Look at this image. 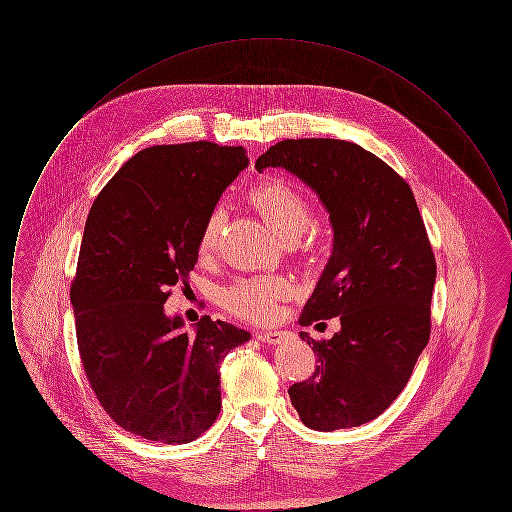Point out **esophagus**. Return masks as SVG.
Returning a JSON list of instances; mask_svg holds the SVG:
<instances>
[{
  "mask_svg": "<svg viewBox=\"0 0 512 512\" xmlns=\"http://www.w3.org/2000/svg\"><path fill=\"white\" fill-rule=\"evenodd\" d=\"M257 338L263 341V343H268V345H278V343H284L286 338H288V332H276V330H263V332H259L257 334Z\"/></svg>",
  "mask_w": 512,
  "mask_h": 512,
  "instance_id": "esophagus-1",
  "label": "esophagus"
}]
</instances>
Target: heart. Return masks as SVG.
<instances>
[{
    "label": "heart",
    "mask_w": 512,
    "mask_h": 512,
    "mask_svg": "<svg viewBox=\"0 0 512 512\" xmlns=\"http://www.w3.org/2000/svg\"><path fill=\"white\" fill-rule=\"evenodd\" d=\"M251 205L267 220L278 238L284 242L297 240L311 222V205L307 197L286 180H265L255 186L249 194ZM224 217L219 209L213 211L201 230L199 253H211L217 245ZM290 293V284L284 278L267 276L242 280L224 293L226 307L240 317L261 320L268 317L274 309V303Z\"/></svg>",
    "instance_id": "b5f03b06"
}]
</instances>
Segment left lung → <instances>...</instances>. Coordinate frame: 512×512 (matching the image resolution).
Listing matches in <instances>:
<instances>
[{"label": "left lung", "mask_w": 512, "mask_h": 512, "mask_svg": "<svg viewBox=\"0 0 512 512\" xmlns=\"http://www.w3.org/2000/svg\"><path fill=\"white\" fill-rule=\"evenodd\" d=\"M286 169L330 215L332 255L301 326L340 317L313 345L317 370L288 390L307 428L334 432L384 413L407 386L430 338L436 259L409 184L357 144L305 138L268 147L255 169Z\"/></svg>", "instance_id": "obj_1"}]
</instances>
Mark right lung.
I'll return each instance as SVG.
<instances>
[{
  "instance_id": "add662e5",
  "label": "right lung",
  "mask_w": 512,
  "mask_h": 512,
  "mask_svg": "<svg viewBox=\"0 0 512 512\" xmlns=\"http://www.w3.org/2000/svg\"><path fill=\"white\" fill-rule=\"evenodd\" d=\"M249 165L244 147L153 146L128 159L86 220L71 303L80 359L101 407L130 434L190 443L220 411V363L251 334L169 317V288L194 270L222 192Z\"/></svg>"
}]
</instances>
